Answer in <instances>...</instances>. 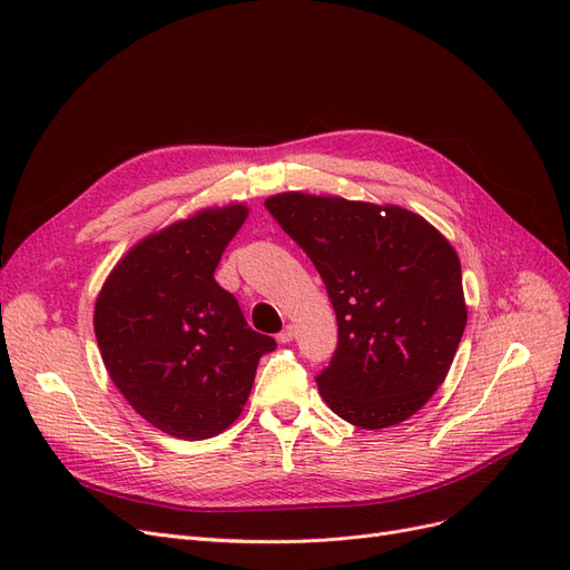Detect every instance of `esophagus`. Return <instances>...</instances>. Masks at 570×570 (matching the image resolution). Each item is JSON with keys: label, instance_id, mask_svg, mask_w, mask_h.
<instances>
[{"label": "esophagus", "instance_id": "obj_1", "mask_svg": "<svg viewBox=\"0 0 570 570\" xmlns=\"http://www.w3.org/2000/svg\"><path fill=\"white\" fill-rule=\"evenodd\" d=\"M292 337H295V327H292V325H285L283 331L278 333V342H281V344H287V342H292Z\"/></svg>", "mask_w": 570, "mask_h": 570}]
</instances>
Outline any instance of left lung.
I'll list each match as a JSON object with an SVG mask.
<instances>
[{
	"label": "left lung",
	"mask_w": 570,
	"mask_h": 570,
	"mask_svg": "<svg viewBox=\"0 0 570 570\" xmlns=\"http://www.w3.org/2000/svg\"><path fill=\"white\" fill-rule=\"evenodd\" d=\"M266 209L335 308L337 350L316 377L323 402L364 430L413 416L444 383L469 318L450 239L394 204L281 193Z\"/></svg>",
	"instance_id": "1"
}]
</instances>
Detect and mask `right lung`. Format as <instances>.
I'll return each instance as SVG.
<instances>
[{"label":"right lung","instance_id":"right-lung-1","mask_svg":"<svg viewBox=\"0 0 570 570\" xmlns=\"http://www.w3.org/2000/svg\"><path fill=\"white\" fill-rule=\"evenodd\" d=\"M249 209H202L147 235L114 266L95 302V335L118 392L161 433L206 440L237 421L258 358L252 331L214 271Z\"/></svg>","mask_w":570,"mask_h":570}]
</instances>
